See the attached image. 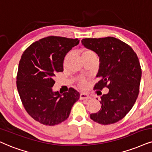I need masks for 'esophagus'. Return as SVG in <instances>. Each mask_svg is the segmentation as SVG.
I'll use <instances>...</instances> for the list:
<instances>
[{"label": "esophagus", "mask_w": 152, "mask_h": 152, "mask_svg": "<svg viewBox=\"0 0 152 152\" xmlns=\"http://www.w3.org/2000/svg\"><path fill=\"white\" fill-rule=\"evenodd\" d=\"M80 99L81 100H83V99H91V96L87 93H80Z\"/></svg>", "instance_id": "obj_1"}]
</instances>
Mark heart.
<instances>
[{"instance_id": "heart-1", "label": "heart", "mask_w": 152, "mask_h": 152, "mask_svg": "<svg viewBox=\"0 0 152 152\" xmlns=\"http://www.w3.org/2000/svg\"><path fill=\"white\" fill-rule=\"evenodd\" d=\"M89 54H94V53L93 52L90 50H84L83 51H82V56H84L86 55H89ZM79 85H80V86L82 87V86H84V85H85V82H84L83 80H80L79 82Z\"/></svg>"}]
</instances>
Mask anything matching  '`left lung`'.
<instances>
[{
	"instance_id": "8db88e82",
	"label": "left lung",
	"mask_w": 152,
	"mask_h": 152,
	"mask_svg": "<svg viewBox=\"0 0 152 152\" xmlns=\"http://www.w3.org/2000/svg\"><path fill=\"white\" fill-rule=\"evenodd\" d=\"M82 44L99 57L94 88L108 92L101 96V109L90 114L99 124L115 123L125 117L132 108L139 94L142 70L137 56L129 45L115 37L83 39Z\"/></svg>"
}]
</instances>
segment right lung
Returning <instances> with one entry per match:
<instances>
[{
	"label": "right lung",
	"mask_w": 152,
	"mask_h": 152,
	"mask_svg": "<svg viewBox=\"0 0 152 152\" xmlns=\"http://www.w3.org/2000/svg\"><path fill=\"white\" fill-rule=\"evenodd\" d=\"M79 43L77 39L50 36L33 43L22 54L17 88L25 110L42 124L51 126L65 121L80 98L73 88L63 94L52 89L56 74L63 70L65 56Z\"/></svg>",
	"instance_id": "right-lung-1"
}]
</instances>
